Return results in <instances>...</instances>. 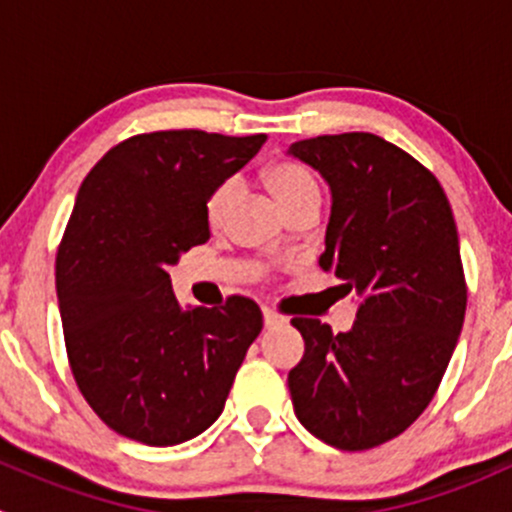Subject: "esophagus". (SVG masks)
I'll return each mask as SVG.
<instances>
[{
	"label": "esophagus",
	"instance_id": "esophagus-1",
	"mask_svg": "<svg viewBox=\"0 0 512 512\" xmlns=\"http://www.w3.org/2000/svg\"><path fill=\"white\" fill-rule=\"evenodd\" d=\"M262 319H265V327L267 329H270V327H280V324L287 322V319L282 317V314H277L275 309H270V307L262 309Z\"/></svg>",
	"mask_w": 512,
	"mask_h": 512
}]
</instances>
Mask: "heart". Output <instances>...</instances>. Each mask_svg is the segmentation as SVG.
Segmentation results:
<instances>
[{"instance_id": "obj_1", "label": "heart", "mask_w": 512, "mask_h": 512, "mask_svg": "<svg viewBox=\"0 0 512 512\" xmlns=\"http://www.w3.org/2000/svg\"><path fill=\"white\" fill-rule=\"evenodd\" d=\"M267 188L272 190L280 208L292 210L294 205L307 203V200H319V188L314 175L309 173L304 165L292 163V160H282L267 170ZM237 200H240V183L237 180H225L218 188L210 193L208 203H205V218L210 227H223L230 220L232 210H235Z\"/></svg>"}]
</instances>
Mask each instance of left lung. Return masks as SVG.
<instances>
[{
	"mask_svg": "<svg viewBox=\"0 0 512 512\" xmlns=\"http://www.w3.org/2000/svg\"><path fill=\"white\" fill-rule=\"evenodd\" d=\"M287 156L332 193L319 267L359 297L334 334L294 317L304 356L287 376L294 414L339 451L404 433L436 394L466 317V280L451 205L418 160L374 133L297 141Z\"/></svg>",
	"mask_w": 512,
	"mask_h": 512,
	"instance_id": "1",
	"label": "left lung"
}]
</instances>
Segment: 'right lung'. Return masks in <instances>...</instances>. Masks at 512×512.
Returning <instances> with one entry per match:
<instances>
[{"instance_id":"add662e5","label":"right lung","mask_w":512,"mask_h":512,"mask_svg":"<svg viewBox=\"0 0 512 512\" xmlns=\"http://www.w3.org/2000/svg\"><path fill=\"white\" fill-rule=\"evenodd\" d=\"M262 143V133H143L81 183L56 255V294L76 384L121 436L175 446L223 414L262 312L247 297L180 307L168 270L208 242L210 193Z\"/></svg>"}]
</instances>
